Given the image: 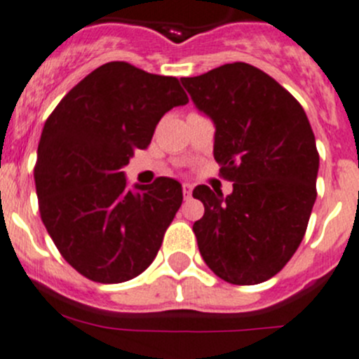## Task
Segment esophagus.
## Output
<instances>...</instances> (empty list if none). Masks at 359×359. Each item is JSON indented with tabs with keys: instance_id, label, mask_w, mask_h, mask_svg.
<instances>
[{
	"instance_id": "obj_1",
	"label": "esophagus",
	"mask_w": 359,
	"mask_h": 359,
	"mask_svg": "<svg viewBox=\"0 0 359 359\" xmlns=\"http://www.w3.org/2000/svg\"><path fill=\"white\" fill-rule=\"evenodd\" d=\"M183 195H184V198L191 197V184L190 183H183Z\"/></svg>"
}]
</instances>
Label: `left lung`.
I'll return each instance as SVG.
<instances>
[{
  "label": "left lung",
  "mask_w": 359,
  "mask_h": 359,
  "mask_svg": "<svg viewBox=\"0 0 359 359\" xmlns=\"http://www.w3.org/2000/svg\"><path fill=\"white\" fill-rule=\"evenodd\" d=\"M195 106L216 126L223 197L198 184L204 216L194 223L198 251L223 281L250 286L278 274L295 255L316 201L319 154L300 102L246 62L181 78Z\"/></svg>",
  "instance_id": "obj_1"
}]
</instances>
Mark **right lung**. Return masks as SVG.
Returning <instances> with one entry per match:
<instances>
[{
    "mask_svg": "<svg viewBox=\"0 0 359 359\" xmlns=\"http://www.w3.org/2000/svg\"><path fill=\"white\" fill-rule=\"evenodd\" d=\"M188 95L175 76L115 60L74 85L47 118L34 165L38 208L64 260L95 283H123L157 257L183 194L171 178L127 188L122 168Z\"/></svg>",
    "mask_w": 359,
    "mask_h": 359,
    "instance_id": "add662e5",
    "label": "right lung"
}]
</instances>
